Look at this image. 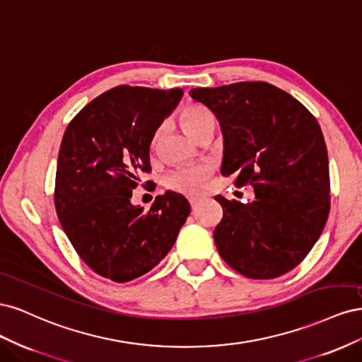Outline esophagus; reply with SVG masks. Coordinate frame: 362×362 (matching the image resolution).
<instances>
[{
    "mask_svg": "<svg viewBox=\"0 0 362 362\" xmlns=\"http://www.w3.org/2000/svg\"><path fill=\"white\" fill-rule=\"evenodd\" d=\"M189 202H190V206H192V208H194L196 205H198L199 199H198V198H189Z\"/></svg>",
    "mask_w": 362,
    "mask_h": 362,
    "instance_id": "1",
    "label": "esophagus"
}]
</instances>
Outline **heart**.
<instances>
[{
	"label": "heart",
	"instance_id": "1",
	"mask_svg": "<svg viewBox=\"0 0 362 362\" xmlns=\"http://www.w3.org/2000/svg\"><path fill=\"white\" fill-rule=\"evenodd\" d=\"M180 122L182 128L187 131L193 137H198L201 131L205 128H214V116L210 108H206L202 104L192 103L182 107L180 112ZM163 127H158L154 134H152L151 145L154 148L161 136ZM213 168L208 163H198V164H189V166H182L170 170L166 177H164V187L184 194H198L205 187L206 180L211 177Z\"/></svg>",
	"mask_w": 362,
	"mask_h": 362
}]
</instances>
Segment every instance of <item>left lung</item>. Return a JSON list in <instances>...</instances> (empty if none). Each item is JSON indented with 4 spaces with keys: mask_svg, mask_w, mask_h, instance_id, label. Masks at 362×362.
I'll return each instance as SVG.
<instances>
[{
    "mask_svg": "<svg viewBox=\"0 0 362 362\" xmlns=\"http://www.w3.org/2000/svg\"><path fill=\"white\" fill-rule=\"evenodd\" d=\"M217 116L225 139L222 175L252 185L242 204L216 196L223 208L214 229L218 254L252 279H273L300 264L331 210L329 161L317 119L290 93L266 81L190 90Z\"/></svg>",
    "mask_w": 362,
    "mask_h": 362,
    "instance_id": "left-lung-1",
    "label": "left lung"
}]
</instances>
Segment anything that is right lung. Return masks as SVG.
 Instances as JSON below:
<instances>
[{"label":"right lung","mask_w":362,"mask_h":362,"mask_svg":"<svg viewBox=\"0 0 362 362\" xmlns=\"http://www.w3.org/2000/svg\"><path fill=\"white\" fill-rule=\"evenodd\" d=\"M181 96L180 87L117 86L87 104L64 131L54 205L75 252L100 276L128 282L154 269L190 213L175 192L157 196L148 211L131 205L140 178L151 173L152 134Z\"/></svg>","instance_id":"add662e5"}]
</instances>
